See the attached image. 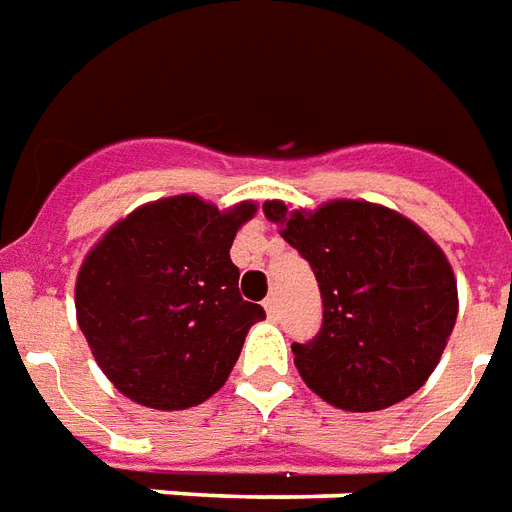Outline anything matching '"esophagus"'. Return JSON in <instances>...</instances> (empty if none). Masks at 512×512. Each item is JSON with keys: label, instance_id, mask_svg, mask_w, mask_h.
<instances>
[{"label": "esophagus", "instance_id": "esophagus-1", "mask_svg": "<svg viewBox=\"0 0 512 512\" xmlns=\"http://www.w3.org/2000/svg\"><path fill=\"white\" fill-rule=\"evenodd\" d=\"M264 311H267L270 320H278V300H275V297H267V300H264Z\"/></svg>", "mask_w": 512, "mask_h": 512}]
</instances>
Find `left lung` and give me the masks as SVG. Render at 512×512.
I'll use <instances>...</instances> for the list:
<instances>
[{"instance_id":"8db88e82","label":"left lung","mask_w":512,"mask_h":512,"mask_svg":"<svg viewBox=\"0 0 512 512\" xmlns=\"http://www.w3.org/2000/svg\"><path fill=\"white\" fill-rule=\"evenodd\" d=\"M264 215L320 284L322 331L292 344L308 389L353 413L422 389L458 320V281L436 239L389 206L353 198L317 209L264 201Z\"/></svg>"}]
</instances>
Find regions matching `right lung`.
Masks as SVG:
<instances>
[{
    "instance_id": "1",
    "label": "right lung",
    "mask_w": 512,
    "mask_h": 512,
    "mask_svg": "<svg viewBox=\"0 0 512 512\" xmlns=\"http://www.w3.org/2000/svg\"><path fill=\"white\" fill-rule=\"evenodd\" d=\"M259 206L170 195L107 228L76 273V322L101 372L154 411L206 402L264 308L239 295L231 242Z\"/></svg>"
}]
</instances>
